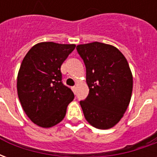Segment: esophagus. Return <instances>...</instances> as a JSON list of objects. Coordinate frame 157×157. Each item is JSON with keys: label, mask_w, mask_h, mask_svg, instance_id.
I'll list each match as a JSON object with an SVG mask.
<instances>
[{"label": "esophagus", "mask_w": 157, "mask_h": 157, "mask_svg": "<svg viewBox=\"0 0 157 157\" xmlns=\"http://www.w3.org/2000/svg\"><path fill=\"white\" fill-rule=\"evenodd\" d=\"M71 89H72V91L74 92V93H75V92H76V87H75V86H72Z\"/></svg>", "instance_id": "esophagus-1"}]
</instances>
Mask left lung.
Masks as SVG:
<instances>
[{
	"instance_id": "1",
	"label": "left lung",
	"mask_w": 157,
	"mask_h": 157,
	"mask_svg": "<svg viewBox=\"0 0 157 157\" xmlns=\"http://www.w3.org/2000/svg\"><path fill=\"white\" fill-rule=\"evenodd\" d=\"M86 71L88 96L80 101L86 119L93 127H113L131 98L133 77L128 61L118 48L99 42L77 45Z\"/></svg>"
}]
</instances>
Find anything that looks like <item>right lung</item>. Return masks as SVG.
I'll use <instances>...</instances> for the list:
<instances>
[{
    "instance_id": "1",
    "label": "right lung",
    "mask_w": 157,
    "mask_h": 157,
    "mask_svg": "<svg viewBox=\"0 0 157 157\" xmlns=\"http://www.w3.org/2000/svg\"><path fill=\"white\" fill-rule=\"evenodd\" d=\"M75 44L43 42L34 45L22 59L17 75V94L25 113L44 128L57 124L75 98L62 82L60 67Z\"/></svg>"
}]
</instances>
